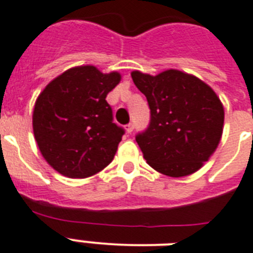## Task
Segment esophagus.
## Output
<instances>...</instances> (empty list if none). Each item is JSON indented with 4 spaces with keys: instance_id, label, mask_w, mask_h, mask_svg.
Instances as JSON below:
<instances>
[{
    "instance_id": "34e87169",
    "label": "esophagus",
    "mask_w": 253,
    "mask_h": 253,
    "mask_svg": "<svg viewBox=\"0 0 253 253\" xmlns=\"http://www.w3.org/2000/svg\"><path fill=\"white\" fill-rule=\"evenodd\" d=\"M133 129H134V125L131 124V123H129L128 125H125V130H126V133H131Z\"/></svg>"
}]
</instances>
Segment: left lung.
<instances>
[{
	"instance_id": "left-lung-1",
	"label": "left lung",
	"mask_w": 253,
	"mask_h": 253,
	"mask_svg": "<svg viewBox=\"0 0 253 253\" xmlns=\"http://www.w3.org/2000/svg\"><path fill=\"white\" fill-rule=\"evenodd\" d=\"M130 75L151 111L149 128L135 137L146 162L169 177L199 170L221 141L225 112L220 98L204 81L182 71Z\"/></svg>"
}]
</instances>
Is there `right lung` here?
<instances>
[{
    "mask_svg": "<svg viewBox=\"0 0 253 253\" xmlns=\"http://www.w3.org/2000/svg\"><path fill=\"white\" fill-rule=\"evenodd\" d=\"M122 80L77 66L50 81L35 103L33 134L43 159L70 178H86L110 164L124 134L106 97Z\"/></svg>",
    "mask_w": 253,
    "mask_h": 253,
    "instance_id": "1",
    "label": "right lung"
}]
</instances>
